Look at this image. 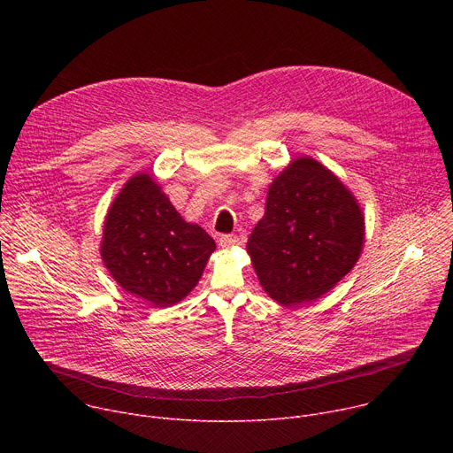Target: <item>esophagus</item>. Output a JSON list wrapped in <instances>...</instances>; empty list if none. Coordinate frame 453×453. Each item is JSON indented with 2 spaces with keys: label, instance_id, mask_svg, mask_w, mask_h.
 <instances>
[{
  "label": "esophagus",
  "instance_id": "esophagus-1",
  "mask_svg": "<svg viewBox=\"0 0 453 453\" xmlns=\"http://www.w3.org/2000/svg\"><path fill=\"white\" fill-rule=\"evenodd\" d=\"M219 242L222 247H234L240 243V238L236 234H222Z\"/></svg>",
  "mask_w": 453,
  "mask_h": 453
}]
</instances>
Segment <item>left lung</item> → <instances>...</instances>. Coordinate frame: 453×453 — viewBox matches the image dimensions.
Wrapping results in <instances>:
<instances>
[{
	"instance_id": "obj_1",
	"label": "left lung",
	"mask_w": 453,
	"mask_h": 453,
	"mask_svg": "<svg viewBox=\"0 0 453 453\" xmlns=\"http://www.w3.org/2000/svg\"><path fill=\"white\" fill-rule=\"evenodd\" d=\"M265 206L247 252L260 285L280 304L315 301L358 262L365 234L362 210L319 161H292L269 186Z\"/></svg>"
}]
</instances>
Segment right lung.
Returning <instances> with one entry per match:
<instances>
[{"instance_id":"1","label":"right lung","mask_w":453,"mask_h":453,"mask_svg":"<svg viewBox=\"0 0 453 453\" xmlns=\"http://www.w3.org/2000/svg\"><path fill=\"white\" fill-rule=\"evenodd\" d=\"M215 247L201 226L177 213L149 173H136L107 211L100 250L121 288L170 306L196 288Z\"/></svg>"}]
</instances>
